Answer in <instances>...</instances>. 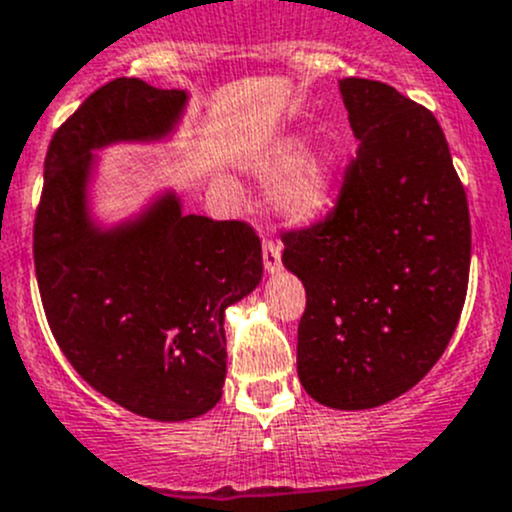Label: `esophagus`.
I'll list each match as a JSON object with an SVG mask.
<instances>
[{
	"label": "esophagus",
	"mask_w": 512,
	"mask_h": 512,
	"mask_svg": "<svg viewBox=\"0 0 512 512\" xmlns=\"http://www.w3.org/2000/svg\"><path fill=\"white\" fill-rule=\"evenodd\" d=\"M262 262H265V272H270V275L282 267V252L275 240H265V245H262Z\"/></svg>",
	"instance_id": "1"
}]
</instances>
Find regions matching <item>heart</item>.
Instances as JSON below:
<instances>
[{
	"label": "heart",
	"mask_w": 512,
	"mask_h": 512,
	"mask_svg": "<svg viewBox=\"0 0 512 512\" xmlns=\"http://www.w3.org/2000/svg\"><path fill=\"white\" fill-rule=\"evenodd\" d=\"M250 170L272 185V208L289 223H314L327 210L334 185V156L322 146L304 148L302 138L285 136L250 158Z\"/></svg>",
	"instance_id": "obj_1"
}]
</instances>
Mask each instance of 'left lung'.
<instances>
[{
    "mask_svg": "<svg viewBox=\"0 0 512 512\" xmlns=\"http://www.w3.org/2000/svg\"><path fill=\"white\" fill-rule=\"evenodd\" d=\"M359 148L337 205L282 232L302 280L304 391L329 409H374L441 359L466 302L471 215L436 116L369 79L339 81Z\"/></svg>",
    "mask_w": 512,
    "mask_h": 512,
    "instance_id": "1",
    "label": "left lung"
}]
</instances>
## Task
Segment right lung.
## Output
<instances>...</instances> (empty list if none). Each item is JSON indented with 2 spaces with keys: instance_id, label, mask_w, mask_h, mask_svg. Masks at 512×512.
I'll return each instance as SVG.
<instances>
[{
  "instance_id": "add662e5",
  "label": "right lung",
  "mask_w": 512,
  "mask_h": 512,
  "mask_svg": "<svg viewBox=\"0 0 512 512\" xmlns=\"http://www.w3.org/2000/svg\"><path fill=\"white\" fill-rule=\"evenodd\" d=\"M185 91L113 79L54 133L34 220V267L51 334L81 379L123 409L188 421L223 396L225 309L262 280V245L242 220L185 215L163 193L136 218L89 213L94 151L160 141Z\"/></svg>"
}]
</instances>
